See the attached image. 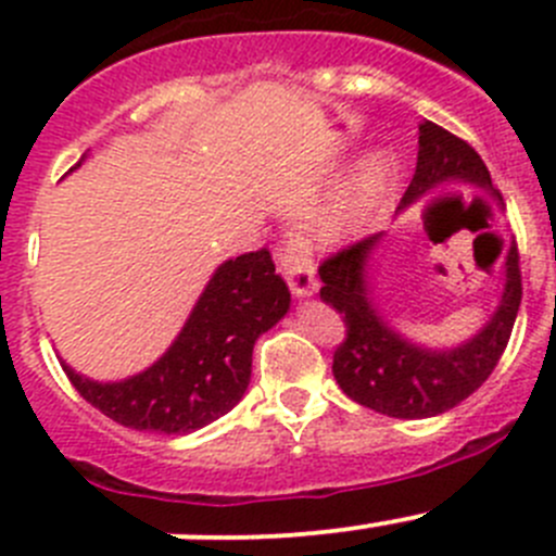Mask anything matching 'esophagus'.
Masks as SVG:
<instances>
[{"instance_id": "obj_1", "label": "esophagus", "mask_w": 556, "mask_h": 556, "mask_svg": "<svg viewBox=\"0 0 556 556\" xmlns=\"http://www.w3.org/2000/svg\"><path fill=\"white\" fill-rule=\"evenodd\" d=\"M279 271L288 279L290 290H293L295 299H309L317 290V277H315V261L309 255V244L301 236L290 233L288 241H282L277 252Z\"/></svg>"}]
</instances>
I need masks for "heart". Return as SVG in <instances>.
Masks as SVG:
<instances>
[{
    "mask_svg": "<svg viewBox=\"0 0 556 556\" xmlns=\"http://www.w3.org/2000/svg\"><path fill=\"white\" fill-rule=\"evenodd\" d=\"M391 181L393 160L388 154H375V157L366 160L364 168L355 176V185L350 187L348 198L323 223V236L328 241H342L358 233L382 206L388 190H391Z\"/></svg>",
    "mask_w": 556,
    "mask_h": 556,
    "instance_id": "b5f03b06",
    "label": "heart"
}]
</instances>
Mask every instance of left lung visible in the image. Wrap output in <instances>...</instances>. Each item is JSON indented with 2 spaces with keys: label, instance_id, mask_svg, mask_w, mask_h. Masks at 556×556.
Here are the masks:
<instances>
[{
  "label": "left lung",
  "instance_id": "left-lung-1",
  "mask_svg": "<svg viewBox=\"0 0 556 556\" xmlns=\"http://www.w3.org/2000/svg\"><path fill=\"white\" fill-rule=\"evenodd\" d=\"M451 185H472L503 201L476 149L434 122L418 124V163L399 212ZM386 233L337 252L320 266V299L342 315L348 337L333 353V377L353 402L391 418H432L486 382L514 331L521 304L516 241L503 263V293L489 320L454 348H427L391 326L375 301L371 263Z\"/></svg>",
  "mask_w": 556,
  "mask_h": 556
}]
</instances>
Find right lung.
<instances>
[{"label":"right lung","instance_id":"add662e5","mask_svg":"<svg viewBox=\"0 0 556 556\" xmlns=\"http://www.w3.org/2000/svg\"><path fill=\"white\" fill-rule=\"evenodd\" d=\"M288 309L290 290L268 250L247 252L217 266L179 337L149 369L100 382L62 361L64 375L91 407L122 427L160 434L198 432L241 402L257 337L277 326Z\"/></svg>","mask_w":556,"mask_h":556}]
</instances>
